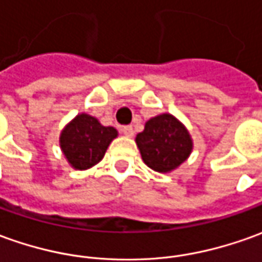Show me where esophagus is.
<instances>
[{"mask_svg": "<svg viewBox=\"0 0 262 262\" xmlns=\"http://www.w3.org/2000/svg\"><path fill=\"white\" fill-rule=\"evenodd\" d=\"M122 132H123V135L126 138H133V135H135V130H133L132 126H123Z\"/></svg>", "mask_w": 262, "mask_h": 262, "instance_id": "34e87169", "label": "esophagus"}]
</instances>
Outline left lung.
I'll return each instance as SVG.
<instances>
[{
    "label": "left lung",
    "instance_id": "1",
    "mask_svg": "<svg viewBox=\"0 0 262 262\" xmlns=\"http://www.w3.org/2000/svg\"><path fill=\"white\" fill-rule=\"evenodd\" d=\"M136 145L149 168L168 173L189 158L193 142L175 116L163 113L146 122L143 132L136 136Z\"/></svg>",
    "mask_w": 262,
    "mask_h": 262
}]
</instances>
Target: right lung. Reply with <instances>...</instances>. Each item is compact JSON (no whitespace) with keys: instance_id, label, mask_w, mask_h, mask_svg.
I'll return each instance as SVG.
<instances>
[{"instance_id":"right-lung-1","label":"right lung","mask_w":262,"mask_h":262,"mask_svg":"<svg viewBox=\"0 0 262 262\" xmlns=\"http://www.w3.org/2000/svg\"><path fill=\"white\" fill-rule=\"evenodd\" d=\"M115 138V127L103 126L96 117L81 113L61 130L60 147L71 168L86 170L103 159Z\"/></svg>"}]
</instances>
